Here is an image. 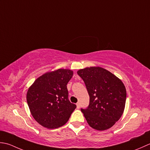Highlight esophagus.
<instances>
[{
  "instance_id": "1",
  "label": "esophagus",
  "mask_w": 150,
  "mask_h": 150,
  "mask_svg": "<svg viewBox=\"0 0 150 150\" xmlns=\"http://www.w3.org/2000/svg\"><path fill=\"white\" fill-rule=\"evenodd\" d=\"M79 105H79V102H78L77 103H76V106H77V108L78 109L79 108Z\"/></svg>"
}]
</instances>
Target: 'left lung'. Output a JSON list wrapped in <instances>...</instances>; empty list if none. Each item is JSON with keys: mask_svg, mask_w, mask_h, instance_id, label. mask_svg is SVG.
Returning a JSON list of instances; mask_svg holds the SVG:
<instances>
[{"mask_svg": "<svg viewBox=\"0 0 150 150\" xmlns=\"http://www.w3.org/2000/svg\"><path fill=\"white\" fill-rule=\"evenodd\" d=\"M89 95V104L81 109L87 123L94 129L111 127L122 117L126 100V89L117 76L102 67L79 70Z\"/></svg>", "mask_w": 150, "mask_h": 150, "instance_id": "left-lung-1", "label": "left lung"}]
</instances>
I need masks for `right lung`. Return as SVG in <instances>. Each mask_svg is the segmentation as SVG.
Listing matches in <instances>:
<instances>
[{
    "instance_id": "right-lung-1",
    "label": "right lung",
    "mask_w": 150,
    "mask_h": 150,
    "mask_svg": "<svg viewBox=\"0 0 150 150\" xmlns=\"http://www.w3.org/2000/svg\"><path fill=\"white\" fill-rule=\"evenodd\" d=\"M72 75L69 69L47 72L28 88L27 103L33 117L41 126L48 129L63 126L76 108L69 100L67 87Z\"/></svg>"
}]
</instances>
